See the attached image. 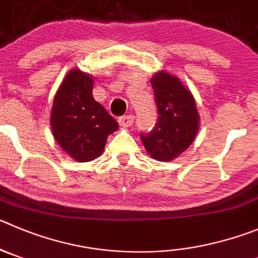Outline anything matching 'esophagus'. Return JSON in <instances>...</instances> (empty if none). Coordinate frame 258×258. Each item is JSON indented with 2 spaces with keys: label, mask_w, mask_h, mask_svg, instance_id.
I'll return each mask as SVG.
<instances>
[{
  "label": "esophagus",
  "mask_w": 258,
  "mask_h": 258,
  "mask_svg": "<svg viewBox=\"0 0 258 258\" xmlns=\"http://www.w3.org/2000/svg\"><path fill=\"white\" fill-rule=\"evenodd\" d=\"M134 119H135V117L132 114L122 115V117L118 118V123H119V126H122V127H128L134 123Z\"/></svg>",
  "instance_id": "34e87169"
}]
</instances>
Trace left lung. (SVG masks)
<instances>
[{"instance_id":"1","label":"left lung","mask_w":258,"mask_h":258,"mask_svg":"<svg viewBox=\"0 0 258 258\" xmlns=\"http://www.w3.org/2000/svg\"><path fill=\"white\" fill-rule=\"evenodd\" d=\"M155 95L158 121L141 141L151 158L170 162L183 153L196 137L200 126L195 98L179 79L159 71L150 80Z\"/></svg>"}]
</instances>
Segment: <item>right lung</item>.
I'll return each instance as SVG.
<instances>
[{
    "label": "right lung",
    "mask_w": 258,
    "mask_h": 258,
    "mask_svg": "<svg viewBox=\"0 0 258 258\" xmlns=\"http://www.w3.org/2000/svg\"><path fill=\"white\" fill-rule=\"evenodd\" d=\"M93 84L89 74L71 70L54 95L50 112L54 140L80 163L98 158L108 136L118 130L117 121L94 99Z\"/></svg>",
    "instance_id": "add662e5"
}]
</instances>
